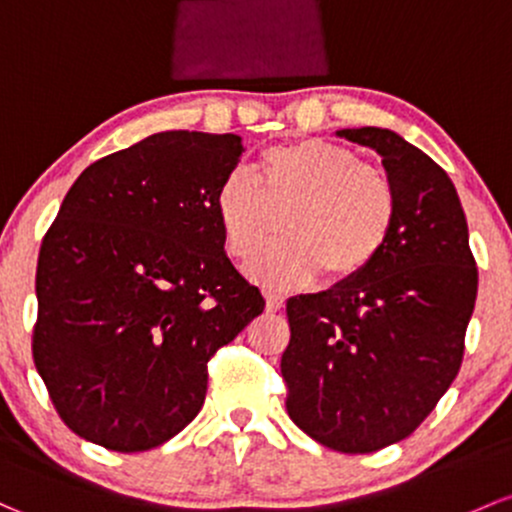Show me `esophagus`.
<instances>
[{"label": "esophagus", "mask_w": 512, "mask_h": 512, "mask_svg": "<svg viewBox=\"0 0 512 512\" xmlns=\"http://www.w3.org/2000/svg\"><path fill=\"white\" fill-rule=\"evenodd\" d=\"M265 299H267V311H279L284 306V294L279 292H267Z\"/></svg>", "instance_id": "obj_1"}]
</instances>
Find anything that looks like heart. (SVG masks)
<instances>
[{
	"label": "heart",
	"mask_w": 512,
	"mask_h": 512,
	"mask_svg": "<svg viewBox=\"0 0 512 512\" xmlns=\"http://www.w3.org/2000/svg\"><path fill=\"white\" fill-rule=\"evenodd\" d=\"M260 181L233 169L215 188L213 211L228 252L247 262L284 220L287 242L274 245L250 267L265 287H304L321 272L333 282L358 277L378 260L392 233L397 198L390 179L358 154L326 139H294L267 149L257 164Z\"/></svg>",
	"instance_id": "heart-1"
}]
</instances>
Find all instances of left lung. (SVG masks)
Masks as SVG:
<instances>
[{
    "label": "left lung",
    "mask_w": 512,
    "mask_h": 512,
    "mask_svg": "<svg viewBox=\"0 0 512 512\" xmlns=\"http://www.w3.org/2000/svg\"><path fill=\"white\" fill-rule=\"evenodd\" d=\"M380 154L397 215L378 260L326 292L287 301L282 375L301 432L343 454L410 437L464 358L478 292L459 193L434 159L392 129H338Z\"/></svg>",
    "instance_id": "left-lung-1"
}]
</instances>
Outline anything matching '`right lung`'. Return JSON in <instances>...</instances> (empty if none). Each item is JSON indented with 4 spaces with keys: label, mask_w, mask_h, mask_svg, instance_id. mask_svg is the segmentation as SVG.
I'll use <instances>...</instances> for the list:
<instances>
[{
    "label": "right lung",
    "mask_w": 512,
    "mask_h": 512,
    "mask_svg": "<svg viewBox=\"0 0 512 512\" xmlns=\"http://www.w3.org/2000/svg\"><path fill=\"white\" fill-rule=\"evenodd\" d=\"M238 134L171 129L75 179L36 267V370L78 437L134 454L181 432L208 360L265 309L213 211Z\"/></svg>",
    "instance_id": "obj_1"
}]
</instances>
